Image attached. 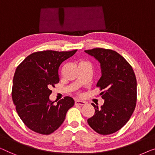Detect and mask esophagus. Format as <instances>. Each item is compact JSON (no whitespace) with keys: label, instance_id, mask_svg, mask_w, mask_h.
<instances>
[{"label":"esophagus","instance_id":"1","mask_svg":"<svg viewBox=\"0 0 155 155\" xmlns=\"http://www.w3.org/2000/svg\"><path fill=\"white\" fill-rule=\"evenodd\" d=\"M75 104H79V105H85V104H86V102L85 101H82V100H75Z\"/></svg>","mask_w":155,"mask_h":155}]
</instances>
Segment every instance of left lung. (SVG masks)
<instances>
[{"label": "left lung", "instance_id": "1", "mask_svg": "<svg viewBox=\"0 0 155 155\" xmlns=\"http://www.w3.org/2000/svg\"><path fill=\"white\" fill-rule=\"evenodd\" d=\"M100 63L102 77L97 84L103 105L92 104L95 114L88 119V125L97 134H114L131 117L136 105L137 81L132 67L124 58L110 49L85 51Z\"/></svg>", "mask_w": 155, "mask_h": 155}]
</instances>
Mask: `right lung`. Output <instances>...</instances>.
<instances>
[{
  "label": "right lung",
  "mask_w": 155,
  "mask_h": 155,
  "mask_svg": "<svg viewBox=\"0 0 155 155\" xmlns=\"http://www.w3.org/2000/svg\"><path fill=\"white\" fill-rule=\"evenodd\" d=\"M77 51L36 52L17 67L13 78L12 101L21 121L33 131L43 135L53 133L74 104V100L69 96L54 104L55 101L52 102L49 96L51 87L60 81V64Z\"/></svg>",
  "instance_id": "obj_1"
}]
</instances>
